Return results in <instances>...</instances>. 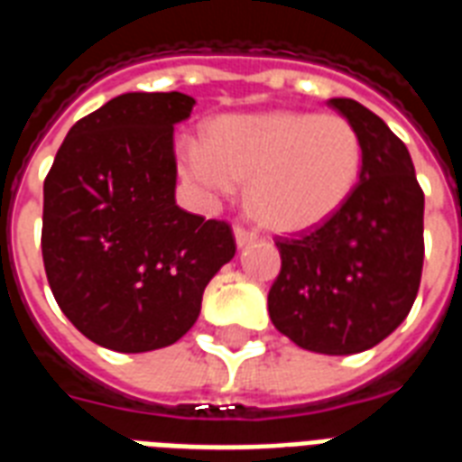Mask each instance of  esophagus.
Wrapping results in <instances>:
<instances>
[{
  "instance_id": "1",
  "label": "esophagus",
  "mask_w": 462,
  "mask_h": 462,
  "mask_svg": "<svg viewBox=\"0 0 462 462\" xmlns=\"http://www.w3.org/2000/svg\"><path fill=\"white\" fill-rule=\"evenodd\" d=\"M234 236H236V245H238V248H245V245H250L253 241H257V234H254V231H248L245 226H236Z\"/></svg>"
}]
</instances>
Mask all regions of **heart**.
<instances>
[{"instance_id": "obj_1", "label": "heart", "mask_w": 462, "mask_h": 462, "mask_svg": "<svg viewBox=\"0 0 462 462\" xmlns=\"http://www.w3.org/2000/svg\"><path fill=\"white\" fill-rule=\"evenodd\" d=\"M183 179L208 200L248 180V208L272 231L298 234L348 202L363 171V143L338 114L276 109L209 121L205 145L179 152Z\"/></svg>"}]
</instances>
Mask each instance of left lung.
<instances>
[{"instance_id": "left-lung-1", "label": "left lung", "mask_w": 462, "mask_h": 462, "mask_svg": "<svg viewBox=\"0 0 462 462\" xmlns=\"http://www.w3.org/2000/svg\"><path fill=\"white\" fill-rule=\"evenodd\" d=\"M327 105L363 143V171L338 212L295 238H279L282 272L269 317L295 346L350 356L401 327L420 289L424 193L411 152L377 114L356 99Z\"/></svg>"}]
</instances>
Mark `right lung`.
Wrapping results in <instances>:
<instances>
[{"mask_svg":"<svg viewBox=\"0 0 462 462\" xmlns=\"http://www.w3.org/2000/svg\"><path fill=\"white\" fill-rule=\"evenodd\" d=\"M183 92H126L73 124L44 179L42 260L59 308L119 353L171 346L234 260L226 221L176 205L173 126Z\"/></svg>","mask_w":462,"mask_h":462,"instance_id":"right-lung-1","label":"right lung"}]
</instances>
